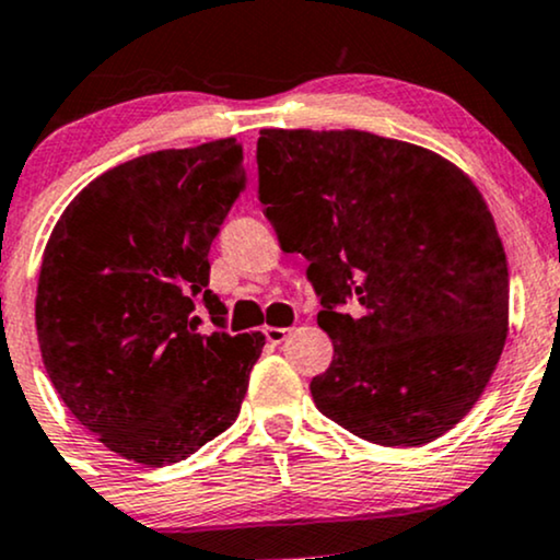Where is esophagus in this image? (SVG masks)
Returning <instances> with one entry per match:
<instances>
[{
  "label": "esophagus",
  "instance_id": "34e87169",
  "mask_svg": "<svg viewBox=\"0 0 560 560\" xmlns=\"http://www.w3.org/2000/svg\"><path fill=\"white\" fill-rule=\"evenodd\" d=\"M262 334H266V339L271 345H281L289 337V329H279V326H266V331H262Z\"/></svg>",
  "mask_w": 560,
  "mask_h": 560
}]
</instances>
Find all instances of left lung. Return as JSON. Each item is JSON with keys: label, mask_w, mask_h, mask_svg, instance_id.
<instances>
[{"label": "left lung", "mask_w": 560, "mask_h": 560, "mask_svg": "<svg viewBox=\"0 0 560 560\" xmlns=\"http://www.w3.org/2000/svg\"><path fill=\"white\" fill-rule=\"evenodd\" d=\"M260 202L300 253L334 361L326 419L387 447L427 445L471 410L508 331V262L485 199L447 160L369 131L266 128Z\"/></svg>", "instance_id": "1"}]
</instances>
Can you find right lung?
<instances>
[{
    "label": "right lung",
    "instance_id": "1",
    "mask_svg": "<svg viewBox=\"0 0 560 560\" xmlns=\"http://www.w3.org/2000/svg\"><path fill=\"white\" fill-rule=\"evenodd\" d=\"M247 189L236 139L163 150L102 173L49 236L36 292L44 369L105 447L144 466L186 460L240 416L255 334L197 329L210 244Z\"/></svg>",
    "mask_w": 560,
    "mask_h": 560
}]
</instances>
